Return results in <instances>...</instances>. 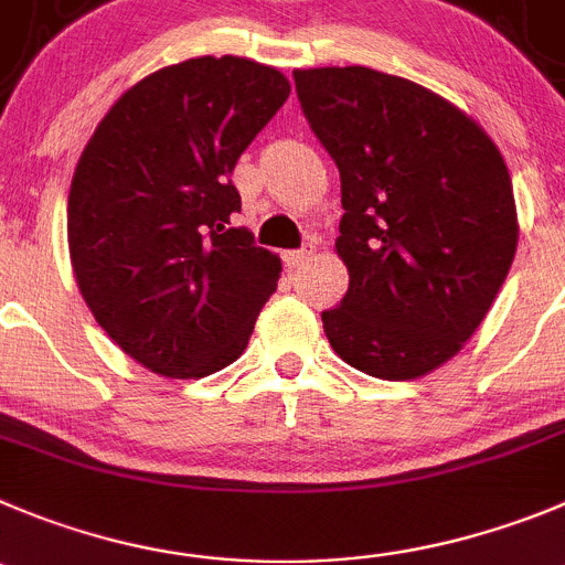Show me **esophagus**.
I'll return each mask as SVG.
<instances>
[{
    "mask_svg": "<svg viewBox=\"0 0 565 565\" xmlns=\"http://www.w3.org/2000/svg\"><path fill=\"white\" fill-rule=\"evenodd\" d=\"M309 258H312V250H289L284 253V265H287V270H300Z\"/></svg>",
    "mask_w": 565,
    "mask_h": 565,
    "instance_id": "34e87169",
    "label": "esophagus"
}]
</instances>
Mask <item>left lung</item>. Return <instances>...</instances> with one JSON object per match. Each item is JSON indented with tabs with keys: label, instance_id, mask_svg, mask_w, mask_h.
Returning <instances> with one entry per match:
<instances>
[{
	"label": "left lung",
	"instance_id": "obj_1",
	"mask_svg": "<svg viewBox=\"0 0 565 565\" xmlns=\"http://www.w3.org/2000/svg\"><path fill=\"white\" fill-rule=\"evenodd\" d=\"M300 108L340 170L348 292L323 312L340 360L387 382L460 354L519 245L508 163L466 110L367 66L295 68Z\"/></svg>",
	"mask_w": 565,
	"mask_h": 565
}]
</instances>
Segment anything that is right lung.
I'll return each mask as SVG.
<instances>
[{
    "mask_svg": "<svg viewBox=\"0 0 565 565\" xmlns=\"http://www.w3.org/2000/svg\"><path fill=\"white\" fill-rule=\"evenodd\" d=\"M247 57H189L110 105L68 189V256L86 307L130 360L203 379L242 356L281 258L231 228L236 161L287 103Z\"/></svg>",
    "mask_w": 565,
    "mask_h": 565,
    "instance_id": "right-lung-1",
    "label": "right lung"
}]
</instances>
